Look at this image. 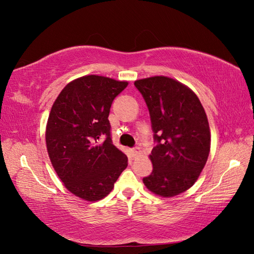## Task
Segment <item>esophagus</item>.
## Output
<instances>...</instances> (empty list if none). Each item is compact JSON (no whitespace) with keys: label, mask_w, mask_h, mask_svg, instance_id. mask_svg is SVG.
<instances>
[{"label":"esophagus","mask_w":254,"mask_h":254,"mask_svg":"<svg viewBox=\"0 0 254 254\" xmlns=\"http://www.w3.org/2000/svg\"><path fill=\"white\" fill-rule=\"evenodd\" d=\"M131 154H132V156H137L139 154V148H137V147L132 148L131 149Z\"/></svg>","instance_id":"1"}]
</instances>
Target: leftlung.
I'll return each mask as SVG.
<instances>
[{"mask_svg": "<svg viewBox=\"0 0 254 254\" xmlns=\"http://www.w3.org/2000/svg\"><path fill=\"white\" fill-rule=\"evenodd\" d=\"M134 85L146 102L156 143L149 156L153 171L143 182L157 195H178L194 185L207 161L206 113L197 96L178 80L154 76Z\"/></svg>", "mask_w": 254, "mask_h": 254, "instance_id": "8db88e82", "label": "left lung"}]
</instances>
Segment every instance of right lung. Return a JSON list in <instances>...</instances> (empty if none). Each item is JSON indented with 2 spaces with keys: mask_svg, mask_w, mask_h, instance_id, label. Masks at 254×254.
Here are the masks:
<instances>
[{
  "mask_svg": "<svg viewBox=\"0 0 254 254\" xmlns=\"http://www.w3.org/2000/svg\"><path fill=\"white\" fill-rule=\"evenodd\" d=\"M127 86L98 75L79 77L51 108L46 130L51 164L67 190L86 201L107 196L127 167L126 154L112 144L108 120L113 99Z\"/></svg>",
  "mask_w": 254,
  "mask_h": 254,
  "instance_id": "obj_1",
  "label": "right lung"
}]
</instances>
